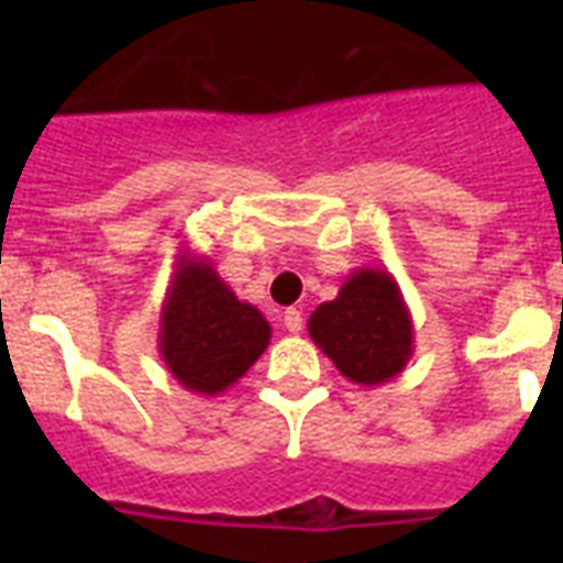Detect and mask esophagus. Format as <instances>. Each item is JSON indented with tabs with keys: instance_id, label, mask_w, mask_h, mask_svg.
I'll return each mask as SVG.
<instances>
[{
	"instance_id": "esophagus-1",
	"label": "esophagus",
	"mask_w": 563,
	"mask_h": 563,
	"mask_svg": "<svg viewBox=\"0 0 563 563\" xmlns=\"http://www.w3.org/2000/svg\"><path fill=\"white\" fill-rule=\"evenodd\" d=\"M285 330L292 332V335H298V332L305 330V318H301V310H296V307H290V310H285Z\"/></svg>"
}]
</instances>
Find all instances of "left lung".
Here are the masks:
<instances>
[{
  "instance_id": "left-lung-1",
  "label": "left lung",
  "mask_w": 563,
  "mask_h": 563,
  "mask_svg": "<svg viewBox=\"0 0 563 563\" xmlns=\"http://www.w3.org/2000/svg\"><path fill=\"white\" fill-rule=\"evenodd\" d=\"M316 346L346 380L380 386L415 355V324L400 285L383 267H357L307 321Z\"/></svg>"
}]
</instances>
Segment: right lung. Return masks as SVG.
Listing matches in <instances>:
<instances>
[{
  "label": "right lung",
  "instance_id": "obj_1",
  "mask_svg": "<svg viewBox=\"0 0 563 563\" xmlns=\"http://www.w3.org/2000/svg\"><path fill=\"white\" fill-rule=\"evenodd\" d=\"M271 343L267 318L213 271L211 258L177 253L161 310L157 346L168 372L194 395H222L245 377Z\"/></svg>",
  "mask_w": 563,
  "mask_h": 563
}]
</instances>
